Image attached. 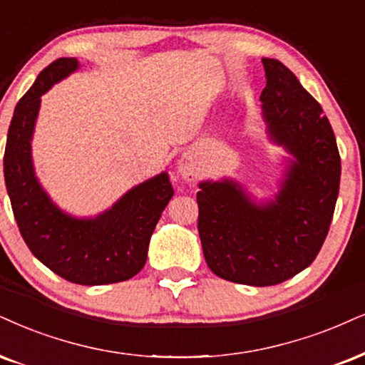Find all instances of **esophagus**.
I'll return each instance as SVG.
<instances>
[{"mask_svg":"<svg viewBox=\"0 0 365 365\" xmlns=\"http://www.w3.org/2000/svg\"><path fill=\"white\" fill-rule=\"evenodd\" d=\"M178 170H179V175H181L184 181L187 182H192L197 178V168L190 159H182L179 162Z\"/></svg>","mask_w":365,"mask_h":365,"instance_id":"1","label":"esophagus"}]
</instances>
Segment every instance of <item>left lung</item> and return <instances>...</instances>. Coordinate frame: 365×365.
I'll return each mask as SVG.
<instances>
[{"instance_id":"left-lung-1","label":"left lung","mask_w":365,"mask_h":365,"mask_svg":"<svg viewBox=\"0 0 365 365\" xmlns=\"http://www.w3.org/2000/svg\"><path fill=\"white\" fill-rule=\"evenodd\" d=\"M264 118L296 162L276 203L259 208L235 182H201L197 232L208 267L225 281L276 286L317 259L340 187V154L320 103L276 58H262Z\"/></svg>"}]
</instances>
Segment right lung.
I'll return each mask as SVG.
<instances>
[{
    "mask_svg": "<svg viewBox=\"0 0 365 365\" xmlns=\"http://www.w3.org/2000/svg\"><path fill=\"white\" fill-rule=\"evenodd\" d=\"M76 67L74 58H57L18 101L4 148V182L18 230L40 262L74 284H111L142 271L152 232L174 190L168 174H160L96 220H74L51 203L31 168V132L40 96Z\"/></svg>",
    "mask_w": 365,
    "mask_h": 365,
    "instance_id": "obj_1",
    "label": "right lung"
}]
</instances>
